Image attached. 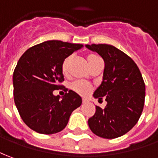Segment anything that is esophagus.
<instances>
[{"instance_id":"esophagus-1","label":"esophagus","mask_w":158,"mask_h":158,"mask_svg":"<svg viewBox=\"0 0 158 158\" xmlns=\"http://www.w3.org/2000/svg\"><path fill=\"white\" fill-rule=\"evenodd\" d=\"M86 102H87L86 99H82V103H86Z\"/></svg>"}]
</instances>
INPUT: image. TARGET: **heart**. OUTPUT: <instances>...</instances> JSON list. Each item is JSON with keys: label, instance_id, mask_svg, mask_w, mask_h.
Segmentation results:
<instances>
[{"label": "heart", "instance_id": "heart-1", "mask_svg": "<svg viewBox=\"0 0 158 158\" xmlns=\"http://www.w3.org/2000/svg\"><path fill=\"white\" fill-rule=\"evenodd\" d=\"M71 60H72V56H69L65 58L64 62H63V64H62V71L64 75H66L68 73L69 67V64L71 63ZM86 60H87V63H88L89 66L92 69L101 59H100L99 56L94 55V54H89L88 56H86ZM70 88L75 92L80 94L81 95H86L87 94H89V92L91 89V87L89 84L84 83L82 81H74V82L71 83Z\"/></svg>", "mask_w": 158, "mask_h": 158}]
</instances>
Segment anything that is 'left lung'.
I'll list each match as a JSON object with an SVG mask.
<instances>
[{"label":"left lung","instance_id":"8db88e82","mask_svg":"<svg viewBox=\"0 0 158 158\" xmlns=\"http://www.w3.org/2000/svg\"><path fill=\"white\" fill-rule=\"evenodd\" d=\"M86 47L104 60L102 84L93 96L106 102L105 108L95 106L89 127L101 138L116 139L130 131L141 116L145 97L143 77L135 62L113 45L93 44Z\"/></svg>","mask_w":158,"mask_h":158}]
</instances>
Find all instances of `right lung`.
Returning a JSON list of instances; mask_svg holds the SVG:
<instances>
[{
  "mask_svg": "<svg viewBox=\"0 0 158 158\" xmlns=\"http://www.w3.org/2000/svg\"><path fill=\"white\" fill-rule=\"evenodd\" d=\"M83 45L60 40H49L25 52L13 75L14 97L22 120L41 134L59 132L67 126L69 116L81 106V96L72 90L62 100L54 95L64 81L62 64L65 58Z\"/></svg>",
  "mask_w": 158,
  "mask_h": 158,
  "instance_id": "1",
  "label": "right lung"
}]
</instances>
